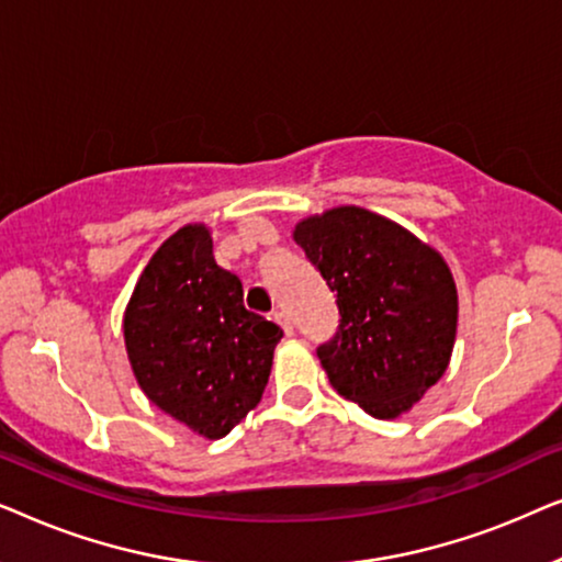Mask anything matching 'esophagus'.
I'll return each instance as SVG.
<instances>
[{"mask_svg": "<svg viewBox=\"0 0 562 562\" xmlns=\"http://www.w3.org/2000/svg\"><path fill=\"white\" fill-rule=\"evenodd\" d=\"M273 319H276V322H279V327H281V329H283V333H286L289 337H291V335H294V325H291V319H289V314H286V312L276 310V312H273Z\"/></svg>", "mask_w": 562, "mask_h": 562, "instance_id": "34e87169", "label": "esophagus"}]
</instances>
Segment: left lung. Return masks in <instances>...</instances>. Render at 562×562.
<instances>
[{"instance_id": "obj_1", "label": "left lung", "mask_w": 562, "mask_h": 562, "mask_svg": "<svg viewBox=\"0 0 562 562\" xmlns=\"http://www.w3.org/2000/svg\"><path fill=\"white\" fill-rule=\"evenodd\" d=\"M337 294L340 325L317 356L337 394L375 419L409 412L448 371L458 291L448 263L381 214L335 206L294 229Z\"/></svg>"}]
</instances>
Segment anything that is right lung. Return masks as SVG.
<instances>
[{"mask_svg":"<svg viewBox=\"0 0 562 562\" xmlns=\"http://www.w3.org/2000/svg\"><path fill=\"white\" fill-rule=\"evenodd\" d=\"M283 329L243 304L204 225L173 233L145 266L125 312V348L145 396L220 440L263 396Z\"/></svg>","mask_w":562,"mask_h":562,"instance_id":"right-lung-1","label":"right lung"}]
</instances>
